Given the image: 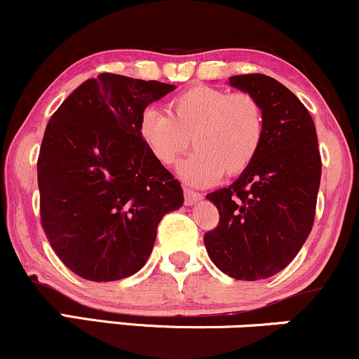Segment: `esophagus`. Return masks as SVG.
Returning <instances> with one entry per match:
<instances>
[{
  "instance_id": "esophagus-1",
  "label": "esophagus",
  "mask_w": 359,
  "mask_h": 359,
  "mask_svg": "<svg viewBox=\"0 0 359 359\" xmlns=\"http://www.w3.org/2000/svg\"><path fill=\"white\" fill-rule=\"evenodd\" d=\"M184 192H185V204H187V205L197 203V201H201L204 197L201 192L192 191V189H189V187H185Z\"/></svg>"
}]
</instances>
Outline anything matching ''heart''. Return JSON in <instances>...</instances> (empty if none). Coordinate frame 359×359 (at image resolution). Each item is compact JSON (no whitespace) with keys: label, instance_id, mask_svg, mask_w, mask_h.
<instances>
[{"label":"heart","instance_id":"b5f03b06","mask_svg":"<svg viewBox=\"0 0 359 359\" xmlns=\"http://www.w3.org/2000/svg\"><path fill=\"white\" fill-rule=\"evenodd\" d=\"M167 113L147 109L140 133L163 165L177 162L192 140L196 154L180 168L192 182L243 174L262 147L265 114L250 93L194 86L168 101Z\"/></svg>","mask_w":359,"mask_h":359}]
</instances>
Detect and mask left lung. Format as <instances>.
Masks as SVG:
<instances>
[{"label": "left lung", "instance_id": "obj_1", "mask_svg": "<svg viewBox=\"0 0 359 359\" xmlns=\"http://www.w3.org/2000/svg\"><path fill=\"white\" fill-rule=\"evenodd\" d=\"M229 84L257 97L265 133L251 165L229 187L205 196L219 222L204 245L221 271L253 282L285 269L306 243L323 163L314 121L290 89L263 74L233 76Z\"/></svg>", "mask_w": 359, "mask_h": 359}]
</instances>
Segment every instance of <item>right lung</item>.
Instances as JSON below:
<instances>
[{
  "mask_svg": "<svg viewBox=\"0 0 359 359\" xmlns=\"http://www.w3.org/2000/svg\"><path fill=\"white\" fill-rule=\"evenodd\" d=\"M175 86L118 74L88 79L48 119L36 174L40 221L69 270L113 282L147 263L180 182L140 133L143 111Z\"/></svg>",
  "mask_w": 359,
  "mask_h": 359,
  "instance_id": "add662e5",
  "label": "right lung"
}]
</instances>
